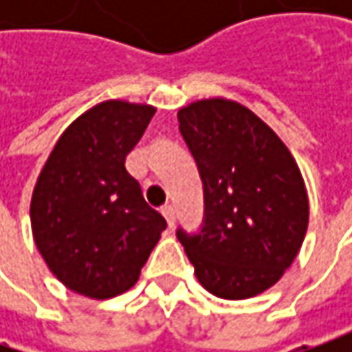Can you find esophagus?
<instances>
[{"label": "esophagus", "mask_w": 352, "mask_h": 352, "mask_svg": "<svg viewBox=\"0 0 352 352\" xmlns=\"http://www.w3.org/2000/svg\"><path fill=\"white\" fill-rule=\"evenodd\" d=\"M160 211H162V215L166 217V221H168L170 227H174V221H176V211H174V206H164Z\"/></svg>", "instance_id": "34e87169"}]
</instances>
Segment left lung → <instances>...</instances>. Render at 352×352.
<instances>
[{
  "instance_id": "obj_1",
  "label": "left lung",
  "mask_w": 352,
  "mask_h": 352,
  "mask_svg": "<svg viewBox=\"0 0 352 352\" xmlns=\"http://www.w3.org/2000/svg\"><path fill=\"white\" fill-rule=\"evenodd\" d=\"M180 133L204 182L197 235L178 229L196 276L223 300L274 286L304 243L309 201L288 146L241 103L211 98L178 111Z\"/></svg>"
}]
</instances>
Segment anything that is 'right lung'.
<instances>
[{"mask_svg": "<svg viewBox=\"0 0 352 352\" xmlns=\"http://www.w3.org/2000/svg\"><path fill=\"white\" fill-rule=\"evenodd\" d=\"M155 111L123 100L94 105L62 133L34 184V245L68 290L91 300L133 288L166 229L125 168Z\"/></svg>", "mask_w": 352, "mask_h": 352, "instance_id": "1", "label": "right lung"}]
</instances>
